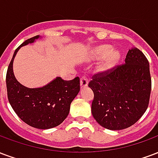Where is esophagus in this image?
Instances as JSON below:
<instances>
[{"mask_svg":"<svg viewBox=\"0 0 158 158\" xmlns=\"http://www.w3.org/2000/svg\"><path fill=\"white\" fill-rule=\"evenodd\" d=\"M88 79H87L85 76H82L81 79H80V86H81V88H85V87H86V86L88 85Z\"/></svg>","mask_w":158,"mask_h":158,"instance_id":"1","label":"esophagus"}]
</instances>
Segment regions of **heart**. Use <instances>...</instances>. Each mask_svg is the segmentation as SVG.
<instances>
[{"instance_id": "obj_1", "label": "heart", "mask_w": 158, "mask_h": 158, "mask_svg": "<svg viewBox=\"0 0 158 158\" xmlns=\"http://www.w3.org/2000/svg\"><path fill=\"white\" fill-rule=\"evenodd\" d=\"M92 57L96 60L105 58L98 67V70L100 72L105 73L110 71L117 64L121 58V54L118 51L112 50V47L110 45H101L94 48L92 52Z\"/></svg>"}]
</instances>
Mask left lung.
Returning <instances> with one entry per match:
<instances>
[{
  "instance_id": "obj_1",
  "label": "left lung",
  "mask_w": 158,
  "mask_h": 158,
  "mask_svg": "<svg viewBox=\"0 0 158 158\" xmlns=\"http://www.w3.org/2000/svg\"><path fill=\"white\" fill-rule=\"evenodd\" d=\"M89 87L94 92L91 112L95 121L112 131L128 128L148 107L152 89L148 60L141 51L132 48L125 64L94 74Z\"/></svg>"
}]
</instances>
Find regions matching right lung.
Listing matches in <instances>:
<instances>
[{
	"instance_id": "obj_1",
	"label": "right lung",
	"mask_w": 158,
	"mask_h": 158,
	"mask_svg": "<svg viewBox=\"0 0 158 158\" xmlns=\"http://www.w3.org/2000/svg\"><path fill=\"white\" fill-rule=\"evenodd\" d=\"M37 35L26 40L14 52L6 73L8 100L19 118L37 129L58 127L69 115L70 104L80 89L79 78L64 80L57 77L40 88H27L20 84L13 73L15 56L22 47L40 38Z\"/></svg>"
}]
</instances>
